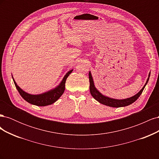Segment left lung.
<instances>
[{
	"mask_svg": "<svg viewBox=\"0 0 159 159\" xmlns=\"http://www.w3.org/2000/svg\"><path fill=\"white\" fill-rule=\"evenodd\" d=\"M150 74H151V72L148 74V78L147 80V82H146L145 85H144V87L141 89V90L139 91L138 93H137L135 95L133 96V97H131V98L125 99H113V98L106 97V96L102 95L97 89L95 88L92 76H91V72L89 71V84H90V85H89L90 93H91V95L93 96V98L95 100H97L98 102H99L102 104L107 105V106L112 107H121L127 106V105H131L133 102H135V101L139 98V96L141 95L144 88H145V85H147V82L148 81Z\"/></svg>",
	"mask_w": 159,
	"mask_h": 159,
	"instance_id": "left-lung-1",
	"label": "left lung"
}]
</instances>
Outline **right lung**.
Listing matches in <instances>:
<instances>
[{"label": "right lung", "mask_w": 159, "mask_h": 159, "mask_svg": "<svg viewBox=\"0 0 159 159\" xmlns=\"http://www.w3.org/2000/svg\"><path fill=\"white\" fill-rule=\"evenodd\" d=\"M72 71H73V70L69 71L65 75L60 85L57 86L56 88L47 91L46 93L38 95H31L25 92V91H24L22 89H20L18 85H17L14 79L13 81L19 93L20 94L22 98L26 100L27 102L32 105H37V106H46V105H49L56 102L61 97V95L64 93L66 79L71 73Z\"/></svg>", "instance_id": "right-lung-1"}]
</instances>
